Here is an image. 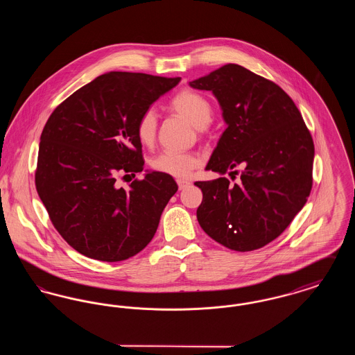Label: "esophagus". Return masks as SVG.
Masks as SVG:
<instances>
[{
	"label": "esophagus",
	"instance_id": "obj_1",
	"mask_svg": "<svg viewBox=\"0 0 355 355\" xmlns=\"http://www.w3.org/2000/svg\"><path fill=\"white\" fill-rule=\"evenodd\" d=\"M177 184H178L180 190H185L186 187H189V186H190V182H189V181H186V180H177Z\"/></svg>",
	"mask_w": 355,
	"mask_h": 355
}]
</instances>
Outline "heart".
<instances>
[{"instance_id":"heart-1","label":"heart","mask_w":355,"mask_h":355,"mask_svg":"<svg viewBox=\"0 0 355 355\" xmlns=\"http://www.w3.org/2000/svg\"><path fill=\"white\" fill-rule=\"evenodd\" d=\"M171 107L180 116L187 119L194 128H206L213 116V110L209 101L196 92L185 90L178 93L171 100ZM157 132V113L154 109H148L137 122V137L138 139L149 145L154 141ZM200 158L189 153H161L152 161L153 169L168 174L177 178H186L191 171L200 165Z\"/></svg>"}]
</instances>
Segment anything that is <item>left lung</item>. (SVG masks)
I'll return each instance as SVG.
<instances>
[{
    "label": "left lung",
    "mask_w": 355,
    "mask_h": 355,
    "mask_svg": "<svg viewBox=\"0 0 355 355\" xmlns=\"http://www.w3.org/2000/svg\"><path fill=\"white\" fill-rule=\"evenodd\" d=\"M190 87L217 98L226 129L206 170L220 177L194 185L202 190L197 220L203 232L236 252H252L275 239L302 210L313 184L314 144L286 93L236 64L210 71Z\"/></svg>",
    "instance_id": "1"
}]
</instances>
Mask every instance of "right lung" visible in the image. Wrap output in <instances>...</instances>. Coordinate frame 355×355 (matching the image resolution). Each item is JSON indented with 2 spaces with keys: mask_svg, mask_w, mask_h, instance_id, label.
I'll use <instances>...</instances> for the list:
<instances>
[{
  "mask_svg": "<svg viewBox=\"0 0 355 355\" xmlns=\"http://www.w3.org/2000/svg\"><path fill=\"white\" fill-rule=\"evenodd\" d=\"M180 81L109 71L51 113L40 138L35 187L54 227L78 253L119 262L152 241L178 185L153 170L129 189L116 181L119 173L144 170L137 122Z\"/></svg>",
  "mask_w": 355,
  "mask_h": 355,
  "instance_id": "obj_1",
  "label": "right lung"
}]
</instances>
